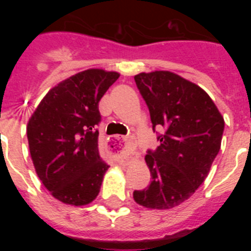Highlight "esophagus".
Listing matches in <instances>:
<instances>
[{
	"label": "esophagus",
	"mask_w": 251,
	"mask_h": 251,
	"mask_svg": "<svg viewBox=\"0 0 251 251\" xmlns=\"http://www.w3.org/2000/svg\"><path fill=\"white\" fill-rule=\"evenodd\" d=\"M108 151H109L110 154L122 159L130 158L132 156H137L138 154L136 142L130 138L119 136H114L112 138H109V142H108Z\"/></svg>",
	"instance_id": "obj_1"
}]
</instances>
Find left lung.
I'll use <instances>...</instances> for the list:
<instances>
[{
  "label": "left lung",
  "instance_id": "1",
  "mask_svg": "<svg viewBox=\"0 0 251 251\" xmlns=\"http://www.w3.org/2000/svg\"><path fill=\"white\" fill-rule=\"evenodd\" d=\"M134 81L150 110L159 146L148 150L151 183L133 199L148 208L167 210L195 194L220 151L223 115L200 86L170 72L141 73Z\"/></svg>",
  "mask_w": 251,
  "mask_h": 251
}]
</instances>
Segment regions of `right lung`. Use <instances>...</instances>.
Instances as JSON below:
<instances>
[{
    "label": "right lung",
    "instance_id": "1",
    "mask_svg": "<svg viewBox=\"0 0 251 251\" xmlns=\"http://www.w3.org/2000/svg\"><path fill=\"white\" fill-rule=\"evenodd\" d=\"M118 77L100 69L77 73L52 88L28 121L37 176L61 202L86 205L100 191L109 165L99 152V101Z\"/></svg>",
    "mask_w": 251,
    "mask_h": 251
}]
</instances>
